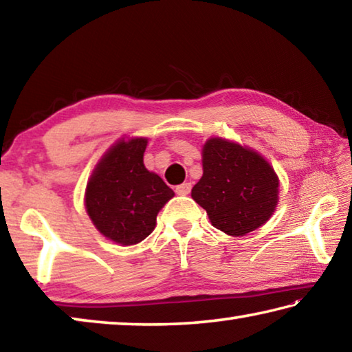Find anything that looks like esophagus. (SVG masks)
I'll use <instances>...</instances> for the list:
<instances>
[{
	"label": "esophagus",
	"mask_w": 352,
	"mask_h": 352,
	"mask_svg": "<svg viewBox=\"0 0 352 352\" xmlns=\"http://www.w3.org/2000/svg\"><path fill=\"white\" fill-rule=\"evenodd\" d=\"M190 183H183V184H178V186L175 188V192L178 195H188L190 192Z\"/></svg>",
	"instance_id": "1"
}]
</instances>
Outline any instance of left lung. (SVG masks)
Returning <instances> with one entry per match:
<instances>
[{
  "mask_svg": "<svg viewBox=\"0 0 352 352\" xmlns=\"http://www.w3.org/2000/svg\"><path fill=\"white\" fill-rule=\"evenodd\" d=\"M278 186L275 170L259 153L211 138L204 146V175L190 195L212 226L230 236H245L270 219Z\"/></svg>",
  "mask_w": 352,
  "mask_h": 352,
  "instance_id": "8db88e82",
  "label": "left lung"
}]
</instances>
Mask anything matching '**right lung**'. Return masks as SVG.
<instances>
[{
	"instance_id": "right-lung-1",
	"label": "right lung",
	"mask_w": 352,
	"mask_h": 352,
	"mask_svg": "<svg viewBox=\"0 0 352 352\" xmlns=\"http://www.w3.org/2000/svg\"><path fill=\"white\" fill-rule=\"evenodd\" d=\"M146 138L119 141L100 160L87 184L85 206L96 228L121 245L152 233L157 214L174 190L142 163Z\"/></svg>"
}]
</instances>
